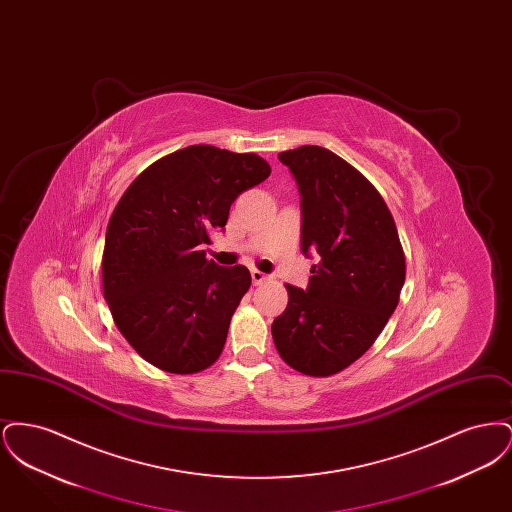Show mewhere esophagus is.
Masks as SVG:
<instances>
[{
  "instance_id": "obj_1",
  "label": "esophagus",
  "mask_w": 512,
  "mask_h": 512,
  "mask_svg": "<svg viewBox=\"0 0 512 512\" xmlns=\"http://www.w3.org/2000/svg\"><path fill=\"white\" fill-rule=\"evenodd\" d=\"M251 280H253V284H255V286H259V284L267 282L268 276L265 274V272H261V270L253 268V270H251Z\"/></svg>"
}]
</instances>
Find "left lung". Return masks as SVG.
<instances>
[{
	"mask_svg": "<svg viewBox=\"0 0 512 512\" xmlns=\"http://www.w3.org/2000/svg\"><path fill=\"white\" fill-rule=\"evenodd\" d=\"M301 195V251L317 253L307 290L286 284L272 322L280 357L307 376H332L365 355L405 284V253L390 209L357 169L330 149L278 153Z\"/></svg>",
	"mask_w": 512,
	"mask_h": 512,
	"instance_id": "left-lung-1",
	"label": "left lung"
}]
</instances>
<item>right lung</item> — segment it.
Masks as SVG:
<instances>
[{
    "mask_svg": "<svg viewBox=\"0 0 512 512\" xmlns=\"http://www.w3.org/2000/svg\"><path fill=\"white\" fill-rule=\"evenodd\" d=\"M268 174L255 153L190 146L155 161L122 195L105 234L103 295L147 363L194 374L219 359L251 274L219 267L201 247Z\"/></svg>",
    "mask_w": 512,
    "mask_h": 512,
    "instance_id": "right-lung-1",
    "label": "right lung"
}]
</instances>
